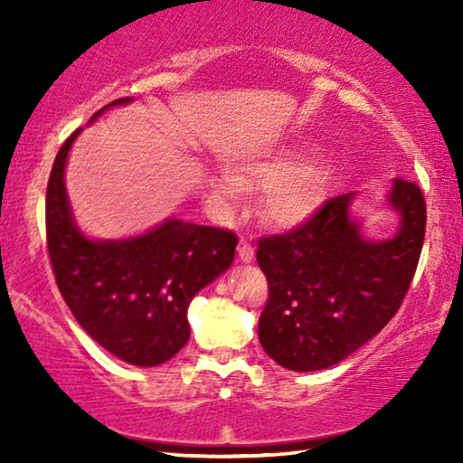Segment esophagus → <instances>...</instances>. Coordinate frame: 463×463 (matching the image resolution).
Listing matches in <instances>:
<instances>
[{
  "label": "esophagus",
  "instance_id": "esophagus-1",
  "mask_svg": "<svg viewBox=\"0 0 463 463\" xmlns=\"http://www.w3.org/2000/svg\"><path fill=\"white\" fill-rule=\"evenodd\" d=\"M238 257H240V261H244V263L252 261V257H255V249H252V244L249 242V240L242 238L238 242Z\"/></svg>",
  "mask_w": 463,
  "mask_h": 463
}]
</instances>
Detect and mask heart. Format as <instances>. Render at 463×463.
Segmentation results:
<instances>
[{
    "label": "heart",
    "instance_id": "1",
    "mask_svg": "<svg viewBox=\"0 0 463 463\" xmlns=\"http://www.w3.org/2000/svg\"><path fill=\"white\" fill-rule=\"evenodd\" d=\"M301 147H287L265 160L252 162L236 173V181L223 179L221 189L238 195L242 189H269L268 213L278 223L293 225L307 219L325 200L331 168L322 157L301 162Z\"/></svg>",
    "mask_w": 463,
    "mask_h": 463
}]
</instances>
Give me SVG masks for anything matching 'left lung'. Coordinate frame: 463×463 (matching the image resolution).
Masks as SVG:
<instances>
[{
  "mask_svg": "<svg viewBox=\"0 0 463 463\" xmlns=\"http://www.w3.org/2000/svg\"><path fill=\"white\" fill-rule=\"evenodd\" d=\"M354 194L328 198L307 221L257 242L268 278L259 341L290 371L337 364L394 318L420 263L426 200L417 183L394 179L390 204L401 232L366 242L350 219Z\"/></svg>",
  "mask_w": 463,
  "mask_h": 463,
  "instance_id": "8db88e82",
  "label": "left lung"
}]
</instances>
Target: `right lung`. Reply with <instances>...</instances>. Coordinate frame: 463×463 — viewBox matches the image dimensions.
Instances as JSON below:
<instances>
[{
  "label": "right lung",
  "mask_w": 463,
  "mask_h": 463,
  "mask_svg": "<svg viewBox=\"0 0 463 463\" xmlns=\"http://www.w3.org/2000/svg\"><path fill=\"white\" fill-rule=\"evenodd\" d=\"M128 100L118 99L107 107ZM80 130L56 154L46 189V242L54 280L75 320L99 345L124 363L162 364L187 344L189 301L230 268L238 236L176 219L119 242L81 236L62 181L69 147Z\"/></svg>",
  "instance_id": "right-lung-1"
}]
</instances>
